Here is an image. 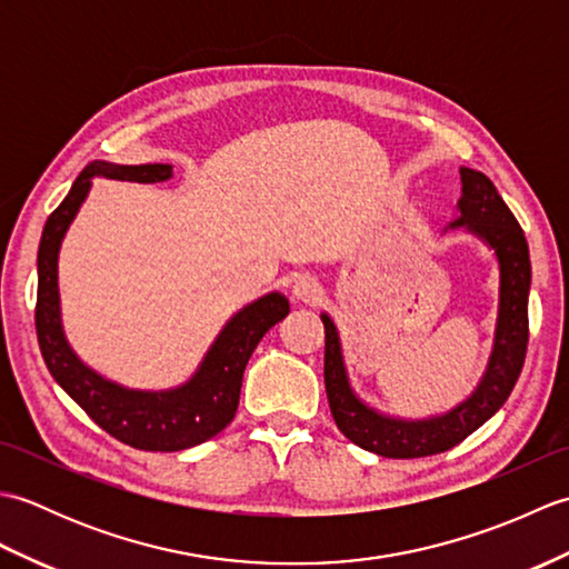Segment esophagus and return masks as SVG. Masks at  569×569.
<instances>
[{
	"instance_id": "1",
	"label": "esophagus",
	"mask_w": 569,
	"mask_h": 569,
	"mask_svg": "<svg viewBox=\"0 0 569 569\" xmlns=\"http://www.w3.org/2000/svg\"><path fill=\"white\" fill-rule=\"evenodd\" d=\"M293 298L298 303L316 306L322 300V286L312 276H298L293 283Z\"/></svg>"
}]
</instances>
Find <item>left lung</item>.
<instances>
[{
    "mask_svg": "<svg viewBox=\"0 0 569 569\" xmlns=\"http://www.w3.org/2000/svg\"><path fill=\"white\" fill-rule=\"evenodd\" d=\"M459 176H462V198L457 202L459 214L450 222V229L465 227L469 234L493 249L499 261V312L493 347L485 377L467 401L442 416L422 420L379 413L355 393L347 377L340 332L328 312L320 316L325 325V391H328L332 418L347 440L373 455L413 459L450 450L497 413L521 377L528 347V241L509 204L485 173L462 166Z\"/></svg>",
    "mask_w": 569,
    "mask_h": 569,
    "instance_id": "left-lung-1",
    "label": "left lung"
}]
</instances>
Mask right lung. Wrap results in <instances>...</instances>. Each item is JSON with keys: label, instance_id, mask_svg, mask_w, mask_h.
<instances>
[{"label": "right lung", "instance_id": "add662e5", "mask_svg": "<svg viewBox=\"0 0 569 569\" xmlns=\"http://www.w3.org/2000/svg\"><path fill=\"white\" fill-rule=\"evenodd\" d=\"M94 176L134 180V183H163L173 176V166L92 161L76 178L66 200L46 220L39 244V296H36V335H39L43 361L60 389L119 442L149 452L188 450L214 438L232 422L239 406L241 377L251 352L261 337L288 316L291 306L281 293H266L241 308L217 335L198 371L178 389L137 391L100 377L68 345L58 296L60 241L88 198Z\"/></svg>", "mask_w": 569, "mask_h": 569}]
</instances>
